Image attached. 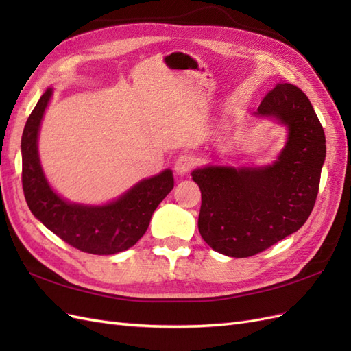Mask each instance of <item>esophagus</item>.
Here are the masks:
<instances>
[{"label": "esophagus", "mask_w": 351, "mask_h": 351, "mask_svg": "<svg viewBox=\"0 0 351 351\" xmlns=\"http://www.w3.org/2000/svg\"><path fill=\"white\" fill-rule=\"evenodd\" d=\"M193 158L189 155H180L174 162V171L177 176H186L193 168Z\"/></svg>", "instance_id": "esophagus-1"}]
</instances>
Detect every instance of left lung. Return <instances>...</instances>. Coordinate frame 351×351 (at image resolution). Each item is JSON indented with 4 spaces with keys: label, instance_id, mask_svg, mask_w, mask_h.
I'll return each mask as SVG.
<instances>
[{
    "label": "left lung",
    "instance_id": "obj_1",
    "mask_svg": "<svg viewBox=\"0 0 351 351\" xmlns=\"http://www.w3.org/2000/svg\"><path fill=\"white\" fill-rule=\"evenodd\" d=\"M253 115L275 120L287 130V142L272 164L205 165L192 173L202 193L200 236L231 258L253 256L304 224L326 155L319 119L294 84H277Z\"/></svg>",
    "mask_w": 351,
    "mask_h": 351
}]
</instances>
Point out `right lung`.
<instances>
[{"label": "right lung", "instance_id": "add662e5", "mask_svg": "<svg viewBox=\"0 0 351 351\" xmlns=\"http://www.w3.org/2000/svg\"><path fill=\"white\" fill-rule=\"evenodd\" d=\"M52 97L48 88L29 115L22 136V183L27 206L48 230L82 252L115 254L130 249L145 234L154 210L174 187L171 169L143 178L115 200L83 205L61 197L40 165L38 137Z\"/></svg>", "mask_w": 351, "mask_h": 351}]
</instances>
